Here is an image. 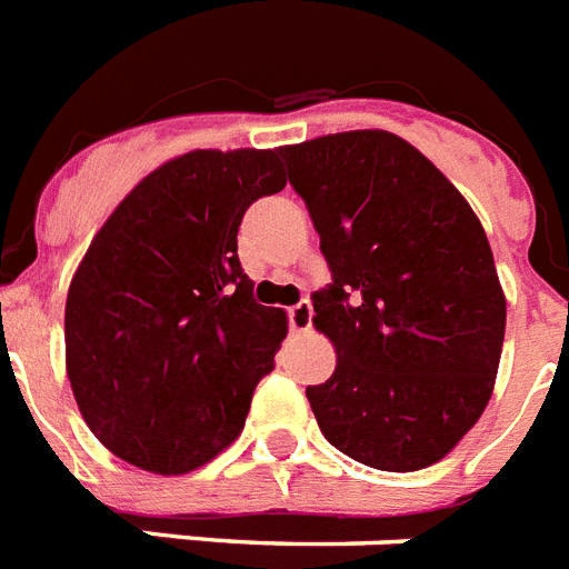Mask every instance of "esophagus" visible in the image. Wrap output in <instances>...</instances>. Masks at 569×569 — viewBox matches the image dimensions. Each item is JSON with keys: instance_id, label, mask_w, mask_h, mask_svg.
Masks as SVG:
<instances>
[{"instance_id": "1", "label": "esophagus", "mask_w": 569, "mask_h": 569, "mask_svg": "<svg viewBox=\"0 0 569 569\" xmlns=\"http://www.w3.org/2000/svg\"><path fill=\"white\" fill-rule=\"evenodd\" d=\"M309 325H312V303L309 300H300V303L289 307V327L295 332L309 330Z\"/></svg>"}]
</instances>
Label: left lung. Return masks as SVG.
Listing matches in <instances>:
<instances>
[{
    "label": "left lung",
    "mask_w": 569,
    "mask_h": 569,
    "mask_svg": "<svg viewBox=\"0 0 569 569\" xmlns=\"http://www.w3.org/2000/svg\"><path fill=\"white\" fill-rule=\"evenodd\" d=\"M280 157L332 274L312 295V325L339 353L330 380L307 389L318 427L368 468H429L485 412L506 336L477 212L389 131L330 133Z\"/></svg>",
    "instance_id": "obj_1"
}]
</instances>
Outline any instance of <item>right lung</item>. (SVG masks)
<instances>
[{
    "instance_id": "obj_1",
    "label": "right lung",
    "mask_w": 569,
    "mask_h": 569,
    "mask_svg": "<svg viewBox=\"0 0 569 569\" xmlns=\"http://www.w3.org/2000/svg\"><path fill=\"white\" fill-rule=\"evenodd\" d=\"M286 187L280 151H189L142 178L67 295V373L87 427L151 473H187L242 432L286 339L253 300L237 233Z\"/></svg>"
}]
</instances>
